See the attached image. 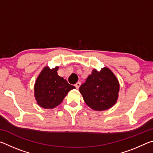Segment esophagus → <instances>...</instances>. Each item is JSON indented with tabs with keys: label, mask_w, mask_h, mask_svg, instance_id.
Returning <instances> with one entry per match:
<instances>
[{
	"label": "esophagus",
	"mask_w": 153,
	"mask_h": 153,
	"mask_svg": "<svg viewBox=\"0 0 153 153\" xmlns=\"http://www.w3.org/2000/svg\"><path fill=\"white\" fill-rule=\"evenodd\" d=\"M80 85H81V82H77L76 84H75V86H76V88L77 89H78L79 88V86H80Z\"/></svg>",
	"instance_id": "obj_1"
}]
</instances>
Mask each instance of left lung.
Segmentation results:
<instances>
[{
    "instance_id": "1",
    "label": "left lung",
    "mask_w": 153,
    "mask_h": 153,
    "mask_svg": "<svg viewBox=\"0 0 153 153\" xmlns=\"http://www.w3.org/2000/svg\"><path fill=\"white\" fill-rule=\"evenodd\" d=\"M79 90L89 107L101 111L111 108L117 102L120 83L112 71L105 67L100 71L93 69Z\"/></svg>"
}]
</instances>
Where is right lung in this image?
Instances as JSON below:
<instances>
[{
    "instance_id": "1",
    "label": "right lung",
    "mask_w": 153,
    "mask_h": 153,
    "mask_svg": "<svg viewBox=\"0 0 153 153\" xmlns=\"http://www.w3.org/2000/svg\"><path fill=\"white\" fill-rule=\"evenodd\" d=\"M59 67L50 69L46 66L34 84V97L38 105L44 108H53L63 101L71 90L76 87L57 74Z\"/></svg>"
}]
</instances>
